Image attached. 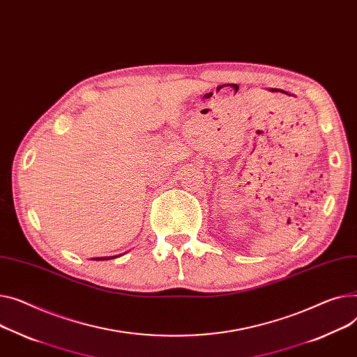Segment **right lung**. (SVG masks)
Instances as JSON below:
<instances>
[{
	"mask_svg": "<svg viewBox=\"0 0 357 357\" xmlns=\"http://www.w3.org/2000/svg\"><path fill=\"white\" fill-rule=\"evenodd\" d=\"M116 257H119V255H113V257H94L91 259H94V261H105V259H110V258H116Z\"/></svg>",
	"mask_w": 357,
	"mask_h": 357,
	"instance_id": "add662e5",
	"label": "right lung"
}]
</instances>
